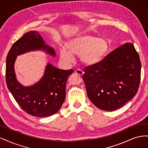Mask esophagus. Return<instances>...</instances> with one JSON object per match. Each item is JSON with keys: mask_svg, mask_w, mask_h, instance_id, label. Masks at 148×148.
<instances>
[{"mask_svg": "<svg viewBox=\"0 0 148 148\" xmlns=\"http://www.w3.org/2000/svg\"><path fill=\"white\" fill-rule=\"evenodd\" d=\"M75 73H77V74H78V75H83V73H84L83 71H82V70H79V69L76 70H75Z\"/></svg>", "mask_w": 148, "mask_h": 148, "instance_id": "obj_1", "label": "esophagus"}]
</instances>
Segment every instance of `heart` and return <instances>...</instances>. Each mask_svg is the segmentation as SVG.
Listing matches in <instances>:
<instances>
[{"label": "heart", "mask_w": 148, "mask_h": 148, "mask_svg": "<svg viewBox=\"0 0 148 148\" xmlns=\"http://www.w3.org/2000/svg\"><path fill=\"white\" fill-rule=\"evenodd\" d=\"M68 51L63 49L60 56L64 60L71 61L73 56H79L83 64L95 65L102 60L107 54L109 44L104 39H99L93 35L83 34L71 39L66 44Z\"/></svg>", "instance_id": "b5f03b06"}]
</instances>
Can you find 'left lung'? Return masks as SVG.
I'll use <instances>...</instances> for the list:
<instances>
[{
    "label": "left lung",
    "mask_w": 148,
    "mask_h": 148,
    "mask_svg": "<svg viewBox=\"0 0 148 148\" xmlns=\"http://www.w3.org/2000/svg\"><path fill=\"white\" fill-rule=\"evenodd\" d=\"M141 68L140 57L132 43L114 49L99 63L84 68L83 79L89 99L102 110L120 108L136 95Z\"/></svg>",
    "instance_id": "obj_1"
}]
</instances>
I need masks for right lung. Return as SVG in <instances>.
Returning <instances> with one entry per match:
<instances>
[{
    "label": "right lung",
    "instance_id": "add662e5",
    "mask_svg": "<svg viewBox=\"0 0 148 148\" xmlns=\"http://www.w3.org/2000/svg\"><path fill=\"white\" fill-rule=\"evenodd\" d=\"M41 49L55 56L53 49L45 44L37 31L26 33L13 44L6 60L5 78L8 89L21 108L34 117H49L57 113L65 99L66 83L73 70H60L48 64L42 78L32 86L24 87L15 77L14 63L17 56Z\"/></svg>",
    "mask_w": 148,
    "mask_h": 148
}]
</instances>
